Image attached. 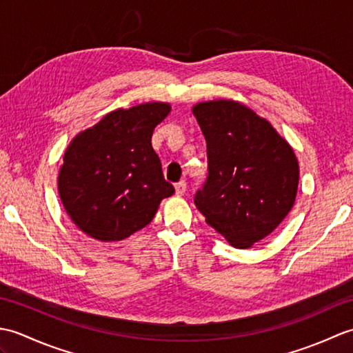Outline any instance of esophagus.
I'll return each mask as SVG.
<instances>
[{"instance_id": "obj_1", "label": "esophagus", "mask_w": 353, "mask_h": 353, "mask_svg": "<svg viewBox=\"0 0 353 353\" xmlns=\"http://www.w3.org/2000/svg\"><path fill=\"white\" fill-rule=\"evenodd\" d=\"M174 190H176V196H183L185 191H186V182H179L174 185Z\"/></svg>"}]
</instances>
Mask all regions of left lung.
Wrapping results in <instances>:
<instances>
[{
  "label": "left lung",
  "mask_w": 353,
  "mask_h": 353,
  "mask_svg": "<svg viewBox=\"0 0 353 353\" xmlns=\"http://www.w3.org/2000/svg\"><path fill=\"white\" fill-rule=\"evenodd\" d=\"M192 114L205 134L209 170L194 203L230 245L249 249L294 206V150L267 119L239 101H201Z\"/></svg>",
  "instance_id": "1"
}]
</instances>
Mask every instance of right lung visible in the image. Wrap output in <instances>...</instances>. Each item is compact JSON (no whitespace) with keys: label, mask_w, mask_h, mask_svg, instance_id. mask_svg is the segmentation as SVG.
<instances>
[{"label":"right lung","mask_w":353,"mask_h":353,"mask_svg":"<svg viewBox=\"0 0 353 353\" xmlns=\"http://www.w3.org/2000/svg\"><path fill=\"white\" fill-rule=\"evenodd\" d=\"M171 104L142 103L117 109L72 138L59 170L57 188L72 223L103 243L121 241L153 220L174 194L152 147L154 127Z\"/></svg>","instance_id":"add662e5"}]
</instances>
